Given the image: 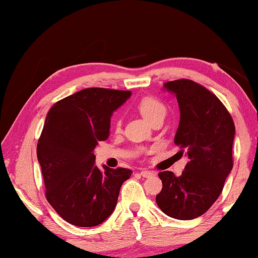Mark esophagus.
Returning <instances> with one entry per match:
<instances>
[{
    "mask_svg": "<svg viewBox=\"0 0 258 258\" xmlns=\"http://www.w3.org/2000/svg\"><path fill=\"white\" fill-rule=\"evenodd\" d=\"M155 172L154 171H150V170H142L141 171V176H143V177H151V176H154Z\"/></svg>",
    "mask_w": 258,
    "mask_h": 258,
    "instance_id": "obj_1",
    "label": "esophagus"
}]
</instances>
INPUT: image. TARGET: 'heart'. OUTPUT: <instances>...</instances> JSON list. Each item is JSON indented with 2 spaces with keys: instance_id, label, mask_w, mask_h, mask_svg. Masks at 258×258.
Returning a JSON list of instances; mask_svg holds the SVG:
<instances>
[{
  "instance_id": "1",
  "label": "heart",
  "mask_w": 258,
  "mask_h": 258,
  "mask_svg": "<svg viewBox=\"0 0 258 258\" xmlns=\"http://www.w3.org/2000/svg\"><path fill=\"white\" fill-rule=\"evenodd\" d=\"M137 108L148 121L153 123L158 117H164L167 114V108L160 98L154 96L142 97L137 103ZM121 125V118H116L115 126L118 128Z\"/></svg>"
}]
</instances>
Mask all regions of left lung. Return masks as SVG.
Here are the masks:
<instances>
[{
    "label": "left lung",
    "instance_id": "1",
    "mask_svg": "<svg viewBox=\"0 0 258 258\" xmlns=\"http://www.w3.org/2000/svg\"><path fill=\"white\" fill-rule=\"evenodd\" d=\"M177 98L181 112L174 142L179 153L188 154L181 176L161 171L162 190L156 203L165 215L177 220H192L216 202L231 171L235 124L216 95L191 80L164 84Z\"/></svg>",
    "mask_w": 258,
    "mask_h": 258
}]
</instances>
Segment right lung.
Here are the masks:
<instances>
[{"label": "right lung", "mask_w": 258, "mask_h": 258, "mask_svg": "<svg viewBox=\"0 0 258 258\" xmlns=\"http://www.w3.org/2000/svg\"><path fill=\"white\" fill-rule=\"evenodd\" d=\"M129 90L87 88L52 105L37 142L49 204L63 220L77 227H95L107 220L119 189L133 171H102L93 150L109 137L112 111L130 97Z\"/></svg>", "instance_id": "add662e5"}]
</instances>
